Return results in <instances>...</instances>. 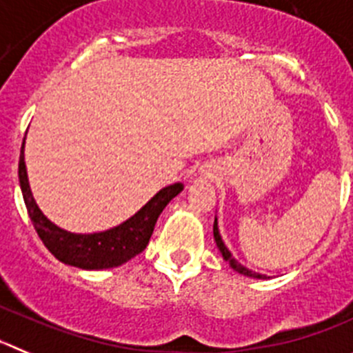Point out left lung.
<instances>
[{"instance_id": "left-lung-1", "label": "left lung", "mask_w": 353, "mask_h": 353, "mask_svg": "<svg viewBox=\"0 0 353 353\" xmlns=\"http://www.w3.org/2000/svg\"><path fill=\"white\" fill-rule=\"evenodd\" d=\"M214 240H216L217 249L221 251V254H223V258H225V261H228L230 266H232V268L235 270V272L242 273V275H245V276H251V279H266V275H261V273H256V272H252V270L245 268V266H242L239 261H236L235 258H233L232 252L228 251V247H226L225 242H223L221 235H219V228H217V219H214Z\"/></svg>"}]
</instances>
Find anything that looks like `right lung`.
<instances>
[{"instance_id":"1","label":"right lung","mask_w":353,"mask_h":353,"mask_svg":"<svg viewBox=\"0 0 353 353\" xmlns=\"http://www.w3.org/2000/svg\"><path fill=\"white\" fill-rule=\"evenodd\" d=\"M26 143V137H24ZM24 143L19 158V181L22 196L28 207L29 217L36 233L48 251L65 265L81 270H106L120 266L143 252L151 239L158 216L167 203L183 192V184L176 183L165 186L157 193L146 205L137 210L130 219L114 228L99 233H71L59 228L39 210L32 199L24 161Z\"/></svg>"}]
</instances>
